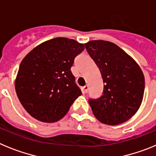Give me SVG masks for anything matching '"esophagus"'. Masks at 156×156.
Instances as JSON below:
<instances>
[{
	"label": "esophagus",
	"mask_w": 156,
	"mask_h": 156,
	"mask_svg": "<svg viewBox=\"0 0 156 156\" xmlns=\"http://www.w3.org/2000/svg\"><path fill=\"white\" fill-rule=\"evenodd\" d=\"M88 89H89V86H88V85H86V86H85L83 87L84 92H85V93H87Z\"/></svg>",
	"instance_id": "obj_1"
}]
</instances>
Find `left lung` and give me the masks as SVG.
I'll list each match as a JSON object with an SVG mask.
<instances>
[{
    "label": "left lung",
    "instance_id": "1",
    "mask_svg": "<svg viewBox=\"0 0 156 156\" xmlns=\"http://www.w3.org/2000/svg\"><path fill=\"white\" fill-rule=\"evenodd\" d=\"M101 71L102 96L89 99L95 117L108 125H119L130 119L140 108L144 92V77L137 63L122 48L106 41L85 44Z\"/></svg>",
    "mask_w": 156,
    "mask_h": 156
}]
</instances>
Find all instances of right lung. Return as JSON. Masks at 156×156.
<instances>
[{"mask_svg": "<svg viewBox=\"0 0 156 156\" xmlns=\"http://www.w3.org/2000/svg\"><path fill=\"white\" fill-rule=\"evenodd\" d=\"M84 48L73 39L56 37L37 45L24 57L15 87L32 117L44 122L59 121L82 94L70 67Z\"/></svg>", "mask_w": 156, "mask_h": 156, "instance_id": "add662e5", "label": "right lung"}]
</instances>
